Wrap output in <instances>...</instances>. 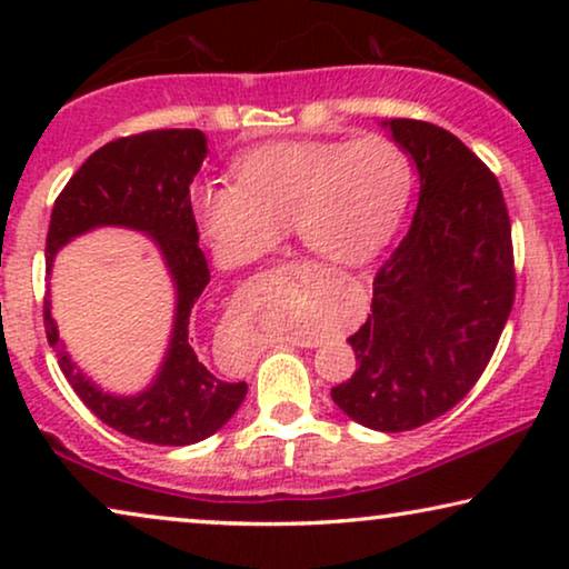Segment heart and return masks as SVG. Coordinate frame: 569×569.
I'll list each match as a JSON object with an SVG mask.
<instances>
[{
    "label": "heart",
    "mask_w": 569,
    "mask_h": 569,
    "mask_svg": "<svg viewBox=\"0 0 569 569\" xmlns=\"http://www.w3.org/2000/svg\"><path fill=\"white\" fill-rule=\"evenodd\" d=\"M238 183L209 181L193 209L217 251L251 261L282 238L331 263H362L391 240L409 199L407 154L386 137L310 139L246 152Z\"/></svg>",
    "instance_id": "heart-1"
}]
</instances>
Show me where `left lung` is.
Listing matches in <instances>:
<instances>
[{"label": "left lung", "mask_w": 569, "mask_h": 569, "mask_svg": "<svg viewBox=\"0 0 569 569\" xmlns=\"http://www.w3.org/2000/svg\"><path fill=\"white\" fill-rule=\"evenodd\" d=\"M380 127L415 160L419 201L372 279L368 321L347 339L357 370L331 399L362 427L403 432L453 409L485 372L512 310L516 271L492 170L435 123Z\"/></svg>", "instance_id": "obj_1"}]
</instances>
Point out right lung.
Listing matches in <instances>:
<instances>
[{
	"instance_id": "right-lung-1",
	"label": "right lung",
	"mask_w": 569,
	"mask_h": 569,
	"mask_svg": "<svg viewBox=\"0 0 569 569\" xmlns=\"http://www.w3.org/2000/svg\"><path fill=\"white\" fill-rule=\"evenodd\" d=\"M207 152L199 129H158L103 144L59 193L46 238V274L69 240L98 228L144 232L160 251L176 290L173 329L158 376L139 393L119 396L92 383L59 339L51 295L43 300L46 337L84 407L113 430L154 446H191L209 438L236 415L248 391L243 380L217 378L191 347V318L209 284V267L199 248L189 186Z\"/></svg>"
}]
</instances>
